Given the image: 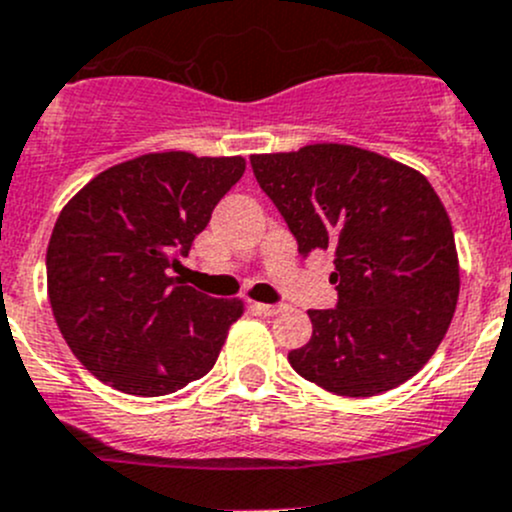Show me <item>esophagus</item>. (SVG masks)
Returning a JSON list of instances; mask_svg holds the SVG:
<instances>
[{
    "mask_svg": "<svg viewBox=\"0 0 512 512\" xmlns=\"http://www.w3.org/2000/svg\"><path fill=\"white\" fill-rule=\"evenodd\" d=\"M255 309L260 314H265V317H272V314H280L285 307L282 304H255Z\"/></svg>",
    "mask_w": 512,
    "mask_h": 512,
    "instance_id": "34e87169",
    "label": "esophagus"
}]
</instances>
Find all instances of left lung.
Segmentation results:
<instances>
[{"mask_svg": "<svg viewBox=\"0 0 512 512\" xmlns=\"http://www.w3.org/2000/svg\"><path fill=\"white\" fill-rule=\"evenodd\" d=\"M250 163L299 255L334 252L337 307L309 309L312 339L289 352L292 369L339 396L409 381L446 337L461 287L451 220L431 183L342 143Z\"/></svg>", "mask_w": 512, "mask_h": 512, "instance_id": "obj_1", "label": "left lung"}]
</instances>
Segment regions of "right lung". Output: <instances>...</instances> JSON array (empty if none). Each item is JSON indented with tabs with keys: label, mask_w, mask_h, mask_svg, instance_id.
Listing matches in <instances>:
<instances>
[{
	"label": "right lung",
	"mask_w": 512,
	"mask_h": 512,
	"mask_svg": "<svg viewBox=\"0 0 512 512\" xmlns=\"http://www.w3.org/2000/svg\"><path fill=\"white\" fill-rule=\"evenodd\" d=\"M242 173L240 156L148 153L98 173L61 210L46 250L49 302L98 381L165 396L213 369L242 302L170 272Z\"/></svg>",
	"instance_id": "add662e5"
}]
</instances>
